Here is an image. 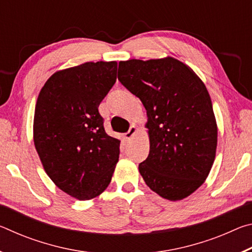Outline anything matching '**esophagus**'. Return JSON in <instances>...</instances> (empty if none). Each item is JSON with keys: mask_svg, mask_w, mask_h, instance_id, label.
Masks as SVG:
<instances>
[{"mask_svg": "<svg viewBox=\"0 0 252 252\" xmlns=\"http://www.w3.org/2000/svg\"><path fill=\"white\" fill-rule=\"evenodd\" d=\"M136 133H138V127H136L135 126H131L130 130L126 133V139L131 140Z\"/></svg>", "mask_w": 252, "mask_h": 252, "instance_id": "obj_1", "label": "esophagus"}]
</instances>
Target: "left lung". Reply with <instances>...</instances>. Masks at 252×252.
<instances>
[{
  "instance_id": "8db88e82",
  "label": "left lung",
  "mask_w": 252,
  "mask_h": 252,
  "mask_svg": "<svg viewBox=\"0 0 252 252\" xmlns=\"http://www.w3.org/2000/svg\"><path fill=\"white\" fill-rule=\"evenodd\" d=\"M118 79L147 110L150 151L139 164L144 182L170 201L189 197L210 173L218 143L206 85L172 57L120 61Z\"/></svg>"
}]
</instances>
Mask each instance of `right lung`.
Instances as JSON below:
<instances>
[{
	"mask_svg": "<svg viewBox=\"0 0 252 252\" xmlns=\"http://www.w3.org/2000/svg\"><path fill=\"white\" fill-rule=\"evenodd\" d=\"M118 63L87 62L57 71L37 96L33 141L59 189L91 200L110 185L120 140L105 133L99 105L117 80Z\"/></svg>",
	"mask_w": 252,
	"mask_h": 252,
	"instance_id": "right-lung-1",
	"label": "right lung"
}]
</instances>
